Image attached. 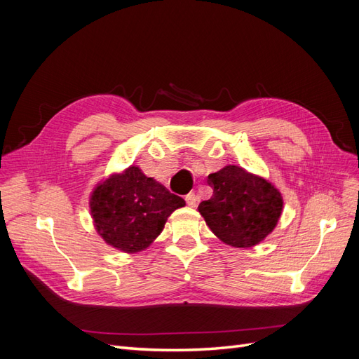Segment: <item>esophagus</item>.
<instances>
[{
  "label": "esophagus",
  "mask_w": 359,
  "mask_h": 359,
  "mask_svg": "<svg viewBox=\"0 0 359 359\" xmlns=\"http://www.w3.org/2000/svg\"><path fill=\"white\" fill-rule=\"evenodd\" d=\"M198 196H196V194H194V193H189L187 194V196H186V202H187V205L189 206H191V208H194V206H196L198 205Z\"/></svg>",
  "instance_id": "obj_1"
}]
</instances>
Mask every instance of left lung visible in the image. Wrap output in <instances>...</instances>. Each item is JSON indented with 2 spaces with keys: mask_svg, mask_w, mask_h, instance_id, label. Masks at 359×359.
Instances as JSON below:
<instances>
[{
  "mask_svg": "<svg viewBox=\"0 0 359 359\" xmlns=\"http://www.w3.org/2000/svg\"><path fill=\"white\" fill-rule=\"evenodd\" d=\"M212 196L198 210L212 233L224 244L250 248L274 231L283 198L268 180L227 165L208 175Z\"/></svg>",
  "mask_w": 359,
  "mask_h": 359,
  "instance_id": "8db88e82",
  "label": "left lung"
}]
</instances>
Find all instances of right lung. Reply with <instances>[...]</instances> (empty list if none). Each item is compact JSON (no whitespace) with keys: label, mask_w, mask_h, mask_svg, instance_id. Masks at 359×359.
<instances>
[{"label":"right lung","mask_w":359,"mask_h":359,"mask_svg":"<svg viewBox=\"0 0 359 359\" xmlns=\"http://www.w3.org/2000/svg\"><path fill=\"white\" fill-rule=\"evenodd\" d=\"M186 205L137 166L99 182L90 196L94 227L119 252L137 253L161 233L168 217Z\"/></svg>","instance_id":"1"}]
</instances>
